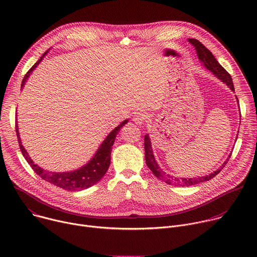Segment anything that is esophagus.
Segmentation results:
<instances>
[{
  "label": "esophagus",
  "mask_w": 257,
  "mask_h": 257,
  "mask_svg": "<svg viewBox=\"0 0 257 257\" xmlns=\"http://www.w3.org/2000/svg\"><path fill=\"white\" fill-rule=\"evenodd\" d=\"M146 119H148V116H146L145 113H142V112H139L137 114H135L133 116V121L135 122V124L137 125H142L144 124V122L146 121Z\"/></svg>",
  "instance_id": "34e87169"
}]
</instances>
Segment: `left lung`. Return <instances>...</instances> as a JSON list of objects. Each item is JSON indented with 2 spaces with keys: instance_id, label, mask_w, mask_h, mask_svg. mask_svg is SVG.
<instances>
[{
  "instance_id": "1",
  "label": "left lung",
  "mask_w": 257,
  "mask_h": 257,
  "mask_svg": "<svg viewBox=\"0 0 257 257\" xmlns=\"http://www.w3.org/2000/svg\"><path fill=\"white\" fill-rule=\"evenodd\" d=\"M188 42L195 48L197 57H198L199 61L202 63V65L207 70H209L215 77H217L219 80H222V82L226 83V85H228L232 91H235L231 75L229 74V73L221 65H219V63L216 61V59L211 54V52L209 50H207L197 40L188 39ZM236 99L238 101V97H236ZM238 103H239V101H238ZM237 137H238V135H237ZM144 151H145V162H146V165H148L150 170L155 174V176L158 179L166 182L167 184H169V185H175V186H180V187H188V186L199 184V183H202V182H205V181H209L210 179H212L219 172H221L222 169H224V167L226 166V164L228 163V161H229V159L231 157V155H230L228 157V159L224 162V164L221 167H219L216 171H214L213 173H211L209 175H206V176H203V177H198V178H177V177L171 176L169 174H166L160 168V166L158 165V162L156 161L155 156H154L152 141H151V138H150L149 134H146L144 136Z\"/></svg>"
}]
</instances>
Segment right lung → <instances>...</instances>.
Here are the masks:
<instances>
[{
	"label": "right lung",
	"mask_w": 257,
	"mask_h": 257,
	"mask_svg": "<svg viewBox=\"0 0 257 257\" xmlns=\"http://www.w3.org/2000/svg\"><path fill=\"white\" fill-rule=\"evenodd\" d=\"M49 51H47L42 58L36 62L26 73L22 83H21V89L24 87L28 77L32 73V71L39 66V64L42 62V60L45 58V56L48 54ZM128 123V119L123 121L120 125H118L114 130L108 133V135L105 137V139L102 141V143L99 145L98 150L92 157V159L82 166L81 168L75 170V171H71V172H48L44 170L43 168L39 167L36 164L33 163V161L30 159L28 153L24 149V146L22 145L21 138L19 136V131H18V126L16 124V133L18 137V142L21 153L24 157V159L27 161V163L30 165L32 170L38 174L42 179L45 181L51 183V184L60 187L62 189L68 190V191H80L83 189H87L94 184L104 176L106 173L109 164H111V153H112V146L114 144V141L116 139L117 134L119 133L120 129Z\"/></svg>",
	"instance_id": "add662e5"
}]
</instances>
